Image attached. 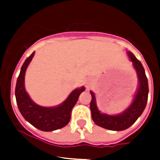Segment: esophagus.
<instances>
[{
  "mask_svg": "<svg viewBox=\"0 0 160 160\" xmlns=\"http://www.w3.org/2000/svg\"><path fill=\"white\" fill-rule=\"evenodd\" d=\"M88 85H89V84H88Z\"/></svg>",
  "mask_w": 160,
  "mask_h": 160,
  "instance_id": "34e87169",
  "label": "esophagus"
}]
</instances>
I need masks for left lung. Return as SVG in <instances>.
<instances>
[{"instance_id":"1","label":"left lung","mask_w":160,"mask_h":160,"mask_svg":"<svg viewBox=\"0 0 160 160\" xmlns=\"http://www.w3.org/2000/svg\"><path fill=\"white\" fill-rule=\"evenodd\" d=\"M128 55L133 63L134 69L136 70L139 85L134 101L125 111L118 115H108L105 114H101L96 106L95 95L92 91H90L92 96L90 101L92 119L97 125L110 130L120 131L129 128L141 115L145 109L148 100L149 85L144 67L141 62L134 56V54L128 52Z\"/></svg>"}]
</instances>
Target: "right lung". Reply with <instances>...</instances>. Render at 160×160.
<instances>
[{"mask_svg": "<svg viewBox=\"0 0 160 160\" xmlns=\"http://www.w3.org/2000/svg\"><path fill=\"white\" fill-rule=\"evenodd\" d=\"M34 56V52L24 62L16 81V95L18 109L26 120L42 131H53L65 127L70 122L71 110L75 106L80 93L85 87L76 89L71 92L69 97L57 107L47 108L36 105L29 97L24 85L26 68Z\"/></svg>", "mask_w": 160, "mask_h": 160, "instance_id": "right-lung-1", "label": "right lung"}]
</instances>
